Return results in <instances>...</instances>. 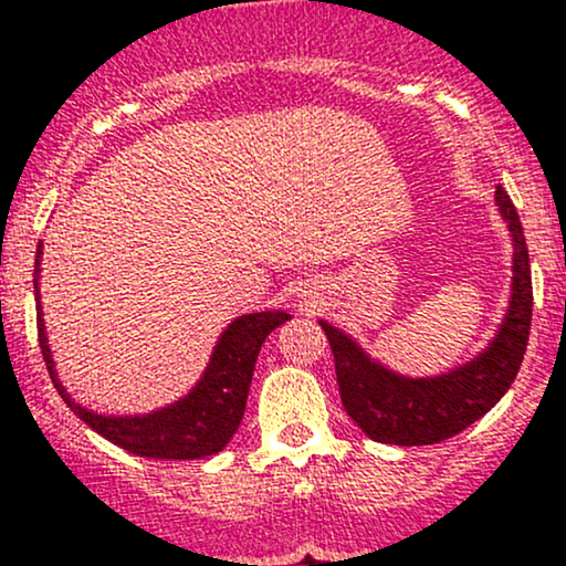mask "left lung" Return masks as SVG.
<instances>
[{"mask_svg":"<svg viewBox=\"0 0 566 566\" xmlns=\"http://www.w3.org/2000/svg\"><path fill=\"white\" fill-rule=\"evenodd\" d=\"M495 199L513 237L511 305L495 340L469 365L439 378H401L369 359L346 333L322 322L343 407L369 439L399 447L439 444L490 412L516 378L532 324L530 252L522 220L503 186L495 188Z\"/></svg>","mask_w":566,"mask_h":566,"instance_id":"1","label":"left lung"}]
</instances>
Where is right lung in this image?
<instances>
[{"label":"right lung","mask_w":566,"mask_h":566,"mask_svg":"<svg viewBox=\"0 0 566 566\" xmlns=\"http://www.w3.org/2000/svg\"><path fill=\"white\" fill-rule=\"evenodd\" d=\"M39 255L34 263V292L39 297ZM290 319L284 311H263V314L239 316L220 335L216 350H212L210 367L205 378L197 382L186 399L178 405L159 409V412L143 415V418H106L95 415L71 401L66 388L57 380L50 354L48 335H44L42 308H36V333L39 348H42L44 365L50 369L57 394L71 407L76 418L84 420L95 433L108 439L122 450L138 454V458L157 460H197L216 454L229 444L237 433L250 394V380L255 373V359L261 354L263 340L274 333L279 324Z\"/></svg>","instance_id":"right-lung-1"}]
</instances>
